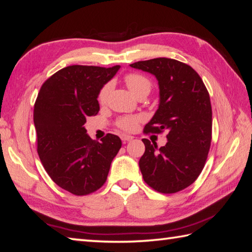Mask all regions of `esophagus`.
Here are the masks:
<instances>
[{
    "label": "esophagus",
    "instance_id": "obj_1",
    "mask_svg": "<svg viewBox=\"0 0 252 252\" xmlns=\"http://www.w3.org/2000/svg\"><path fill=\"white\" fill-rule=\"evenodd\" d=\"M120 137H121V140H122L123 142H127V141L133 140V136L127 135V134H121Z\"/></svg>",
    "mask_w": 252,
    "mask_h": 252
}]
</instances>
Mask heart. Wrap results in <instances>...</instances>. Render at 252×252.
<instances>
[{
  "mask_svg": "<svg viewBox=\"0 0 252 252\" xmlns=\"http://www.w3.org/2000/svg\"><path fill=\"white\" fill-rule=\"evenodd\" d=\"M125 83L126 88L130 90V92L138 96L141 94H146L148 95L152 90V81L147 77L143 76L141 73H129L125 77ZM110 91V85L105 84L98 93V101L99 104H104L108 97ZM138 121H140V118L138 117H122L117 120V126L120 127V129L125 131H132L135 129L137 126Z\"/></svg>",
  "mask_w": 252,
  "mask_h": 252,
  "instance_id": "b5f03b06",
  "label": "heart"
}]
</instances>
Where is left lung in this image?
<instances>
[{"instance_id": "8db88e82", "label": "left lung", "mask_w": 252, "mask_h": 252, "mask_svg": "<svg viewBox=\"0 0 252 252\" xmlns=\"http://www.w3.org/2000/svg\"><path fill=\"white\" fill-rule=\"evenodd\" d=\"M130 66L154 74L159 84L158 109L144 132H168V143L160 148L142 140L145 153L138 164L143 179L155 190L174 194L194 183L205 167L212 138L210 96L199 74L172 58Z\"/></svg>"}]
</instances>
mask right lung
<instances>
[{
	"instance_id": "1",
	"label": "right lung",
	"mask_w": 252,
	"mask_h": 252,
	"mask_svg": "<svg viewBox=\"0 0 252 252\" xmlns=\"http://www.w3.org/2000/svg\"><path fill=\"white\" fill-rule=\"evenodd\" d=\"M120 66H68L42 84L34 104L37 154L55 183L77 196L89 195L107 180L121 140L108 133L101 142L87 134V118L98 114V93Z\"/></svg>"
}]
</instances>
